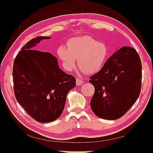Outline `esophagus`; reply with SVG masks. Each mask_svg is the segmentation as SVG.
Wrapping results in <instances>:
<instances>
[{
    "label": "esophagus",
    "instance_id": "34e87169",
    "mask_svg": "<svg viewBox=\"0 0 153 153\" xmlns=\"http://www.w3.org/2000/svg\"><path fill=\"white\" fill-rule=\"evenodd\" d=\"M76 85H81L83 83H84V81L82 80V78H76Z\"/></svg>",
    "mask_w": 153,
    "mask_h": 153
}]
</instances>
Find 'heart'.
Returning a JSON list of instances; mask_svg holds the SVG:
<instances>
[{"label":"heart","mask_w":153,"mask_h":153,"mask_svg":"<svg viewBox=\"0 0 153 153\" xmlns=\"http://www.w3.org/2000/svg\"><path fill=\"white\" fill-rule=\"evenodd\" d=\"M57 53L68 70L74 68L78 57V66L81 70L93 73L103 66L108 50L105 43L98 42L92 36H85L70 39L67 43V47L61 46Z\"/></svg>","instance_id":"heart-1"}]
</instances>
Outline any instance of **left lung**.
Returning <instances> with one entry per match:
<instances>
[{
    "label": "left lung",
    "mask_w": 153,
    "mask_h": 153,
    "mask_svg": "<svg viewBox=\"0 0 153 153\" xmlns=\"http://www.w3.org/2000/svg\"><path fill=\"white\" fill-rule=\"evenodd\" d=\"M89 82L94 86L90 105L96 116L107 120L123 117L141 91L142 63L137 50L129 47L118 50Z\"/></svg>",
    "instance_id": "obj_1"
}]
</instances>
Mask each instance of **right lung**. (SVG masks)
I'll list each match as a JSON object with an SVG mask.
<instances>
[{"label":"right lung","mask_w":153,"mask_h":153,"mask_svg":"<svg viewBox=\"0 0 153 153\" xmlns=\"http://www.w3.org/2000/svg\"><path fill=\"white\" fill-rule=\"evenodd\" d=\"M28 41L15 57L13 80L15 98L25 112L41 123L52 122L62 113L68 92L76 79L59 68L57 59L49 52L31 50L41 40Z\"/></svg>","instance_id":"obj_1"}]
</instances>
